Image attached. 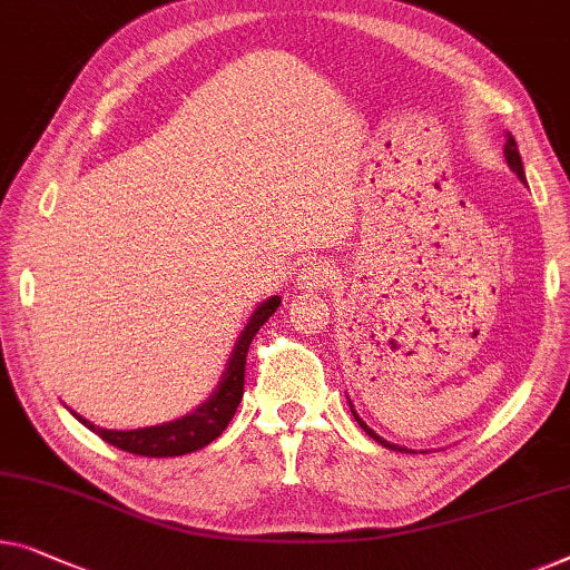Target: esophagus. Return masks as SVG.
<instances>
[{
  "label": "esophagus",
  "mask_w": 570,
  "mask_h": 570,
  "mask_svg": "<svg viewBox=\"0 0 570 570\" xmlns=\"http://www.w3.org/2000/svg\"><path fill=\"white\" fill-rule=\"evenodd\" d=\"M328 279H332V267H328V262L311 259L305 262L298 272V291H305V293L324 291Z\"/></svg>",
  "instance_id": "34e87169"
}]
</instances>
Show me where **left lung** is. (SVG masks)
Masks as SVG:
<instances>
[{
	"label": "left lung",
	"instance_id": "1",
	"mask_svg": "<svg viewBox=\"0 0 570 570\" xmlns=\"http://www.w3.org/2000/svg\"><path fill=\"white\" fill-rule=\"evenodd\" d=\"M504 156H507V164H509V169L514 171V175L522 179V183L527 185V179H524V167H522V156H519V151H517V141H514V136L511 134H507V144H504ZM350 401V399H346ZM350 409H352V416H354V422H357L360 426H362V432H365L370 440H375L377 444H383L385 450H393V452H414L416 455V450H409V448H401V444H393V442H387V440H383L381 434H375V429H370L365 422H362L360 419V414L357 411H354V406H352V401H350Z\"/></svg>",
	"mask_w": 570,
	"mask_h": 570
}]
</instances>
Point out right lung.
Returning <instances> with one entry per match:
<instances>
[{"label":"right lung","instance_id":"1","mask_svg":"<svg viewBox=\"0 0 570 570\" xmlns=\"http://www.w3.org/2000/svg\"><path fill=\"white\" fill-rule=\"evenodd\" d=\"M279 295L262 301L254 313L246 321L242 334L236 336L234 350L226 362V370L218 377V385L213 387V393L205 399L200 406L189 411V414L175 419V422H164L154 426H138V429H105L92 422H87L85 416H79L77 411H71L73 416L85 424L89 432L102 436L112 448L126 450L130 455H144V458H177L187 455L210 444L220 432L228 426L234 419L238 403L244 399V370H246V352L254 334L259 332V326L267 324V318L277 311Z\"/></svg>","mask_w":570,"mask_h":570}]
</instances>
